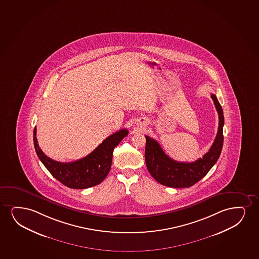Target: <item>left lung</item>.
Masks as SVG:
<instances>
[{
	"label": "left lung",
	"mask_w": 259,
	"mask_h": 259,
	"mask_svg": "<svg viewBox=\"0 0 259 259\" xmlns=\"http://www.w3.org/2000/svg\"><path fill=\"white\" fill-rule=\"evenodd\" d=\"M219 114L218 133L209 151L192 162L173 160L165 154L157 141L146 137L145 160L148 170L161 185L171 188H187L204 178L218 161L223 146L224 116L222 105L215 95H211Z\"/></svg>",
	"instance_id": "1"
}]
</instances>
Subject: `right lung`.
<instances>
[{
  "instance_id": "right-lung-1",
  "label": "right lung",
  "mask_w": 259,
  "mask_h": 259,
  "mask_svg": "<svg viewBox=\"0 0 259 259\" xmlns=\"http://www.w3.org/2000/svg\"><path fill=\"white\" fill-rule=\"evenodd\" d=\"M36 131L35 127L34 147L39 160L54 178L72 189L90 188L104 181L111 169L115 147L128 135L127 129L119 130L105 139L87 156L71 162H60L48 157L41 150Z\"/></svg>"
}]
</instances>
